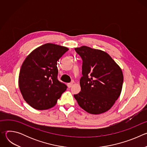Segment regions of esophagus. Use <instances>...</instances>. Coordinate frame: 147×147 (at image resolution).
I'll list each match as a JSON object with an SVG mask.
<instances>
[{
  "label": "esophagus",
  "instance_id": "obj_1",
  "mask_svg": "<svg viewBox=\"0 0 147 147\" xmlns=\"http://www.w3.org/2000/svg\"><path fill=\"white\" fill-rule=\"evenodd\" d=\"M73 82H70V83L67 84V86H68L69 88H70L73 86Z\"/></svg>",
  "mask_w": 147,
  "mask_h": 147
}]
</instances>
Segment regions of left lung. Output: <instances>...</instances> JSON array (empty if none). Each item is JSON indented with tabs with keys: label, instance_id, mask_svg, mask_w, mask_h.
<instances>
[{
	"label": "left lung",
	"instance_id": "1",
	"mask_svg": "<svg viewBox=\"0 0 147 147\" xmlns=\"http://www.w3.org/2000/svg\"><path fill=\"white\" fill-rule=\"evenodd\" d=\"M82 60L81 92L74 95L79 106L91 114L109 110L119 97L123 75L120 67L106 52L82 46L75 48Z\"/></svg>",
	"mask_w": 147,
	"mask_h": 147
}]
</instances>
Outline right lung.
<instances>
[{
  "label": "right lung",
  "instance_id": "1",
  "mask_svg": "<svg viewBox=\"0 0 147 147\" xmlns=\"http://www.w3.org/2000/svg\"><path fill=\"white\" fill-rule=\"evenodd\" d=\"M69 49L46 44L34 50L21 67L18 85L24 100L34 109H48L54 107L67 89L57 80V60Z\"/></svg>",
  "mask_w": 147,
  "mask_h": 147
}]
</instances>
